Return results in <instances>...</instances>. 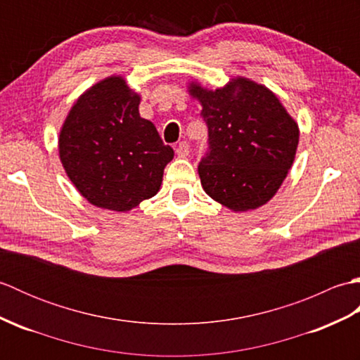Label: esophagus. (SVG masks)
<instances>
[{"label":"esophagus","mask_w":360,"mask_h":360,"mask_svg":"<svg viewBox=\"0 0 360 360\" xmlns=\"http://www.w3.org/2000/svg\"><path fill=\"white\" fill-rule=\"evenodd\" d=\"M188 151H190V147L187 142H179L178 147H176V155H178L179 158H187Z\"/></svg>","instance_id":"34e87169"}]
</instances>
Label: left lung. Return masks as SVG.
Returning <instances> with one entry per match:
<instances>
[{
  "label": "left lung",
  "instance_id": "left-lung-1",
  "mask_svg": "<svg viewBox=\"0 0 360 360\" xmlns=\"http://www.w3.org/2000/svg\"><path fill=\"white\" fill-rule=\"evenodd\" d=\"M209 128L198 165L202 188L233 212L254 210L277 193L294 162L298 125L271 89L244 77L215 91L192 82Z\"/></svg>",
  "mask_w": 360,
  "mask_h": 360
}]
</instances>
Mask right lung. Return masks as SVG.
Masks as SVG:
<instances>
[{"label":"right lung","mask_w":360,"mask_h":360,"mask_svg":"<svg viewBox=\"0 0 360 360\" xmlns=\"http://www.w3.org/2000/svg\"><path fill=\"white\" fill-rule=\"evenodd\" d=\"M139 103L125 79L111 75L77 98L60 131L68 178L96 207L128 212L155 196L174 156Z\"/></svg>","instance_id":"add662e5"}]
</instances>
